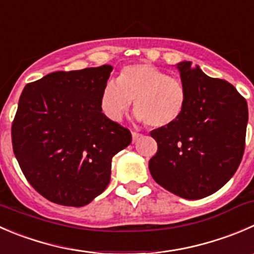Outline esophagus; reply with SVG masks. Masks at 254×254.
I'll return each instance as SVG.
<instances>
[{"label":"esophagus","mask_w":254,"mask_h":254,"mask_svg":"<svg viewBox=\"0 0 254 254\" xmlns=\"http://www.w3.org/2000/svg\"><path fill=\"white\" fill-rule=\"evenodd\" d=\"M131 136H132V142H136L137 140H139L140 137L142 136V135L139 134V132H135L134 131V132H131Z\"/></svg>","instance_id":"1"}]
</instances>
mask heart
<instances>
[{"label":"heart","mask_w":254,"mask_h":254,"mask_svg":"<svg viewBox=\"0 0 254 254\" xmlns=\"http://www.w3.org/2000/svg\"><path fill=\"white\" fill-rule=\"evenodd\" d=\"M134 100L135 119L152 127L175 124L187 104L185 85L176 78L150 63H136L123 68L117 82L105 83L100 94V108L112 122H120Z\"/></svg>","instance_id":"1"}]
</instances>
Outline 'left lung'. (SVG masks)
I'll list each match as a JSON object with an SVG mask.
<instances>
[{
  "mask_svg": "<svg viewBox=\"0 0 254 254\" xmlns=\"http://www.w3.org/2000/svg\"><path fill=\"white\" fill-rule=\"evenodd\" d=\"M187 104L175 124L150 132L157 152L152 179L186 200L207 197L237 171L245 151L248 107L232 84L211 78L192 62L176 64Z\"/></svg>",
  "mask_w": 254,
  "mask_h": 254,
  "instance_id": "left-lung-1",
  "label": "left lung"
}]
</instances>
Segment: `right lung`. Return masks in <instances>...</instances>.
<instances>
[{
  "label": "right lung",
  "mask_w": 254,
  "mask_h": 254,
  "mask_svg": "<svg viewBox=\"0 0 254 254\" xmlns=\"http://www.w3.org/2000/svg\"><path fill=\"white\" fill-rule=\"evenodd\" d=\"M113 67L49 73L24 87L12 124L13 152L29 184L47 200L80 207L107 189L112 160L131 142L108 119L100 94Z\"/></svg>",
  "instance_id": "add662e5"
}]
</instances>
